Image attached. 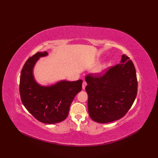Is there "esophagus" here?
Masks as SVG:
<instances>
[{"mask_svg":"<svg viewBox=\"0 0 158 158\" xmlns=\"http://www.w3.org/2000/svg\"><path fill=\"white\" fill-rule=\"evenodd\" d=\"M86 85H87V83L84 81L83 82V84H82V89H85Z\"/></svg>","mask_w":158,"mask_h":158,"instance_id":"1","label":"esophagus"}]
</instances>
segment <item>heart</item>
Masks as SVG:
<instances>
[{
  "label": "heart",
  "mask_w": 158,
  "mask_h": 158,
  "mask_svg": "<svg viewBox=\"0 0 158 158\" xmlns=\"http://www.w3.org/2000/svg\"><path fill=\"white\" fill-rule=\"evenodd\" d=\"M108 66L106 63L102 64L100 65L98 67H97V69L95 70V73L96 74H100L103 72V70H105V69H106V68Z\"/></svg>",
  "instance_id": "heart-1"
}]
</instances>
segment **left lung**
I'll return each mask as SVG.
<instances>
[{"mask_svg": "<svg viewBox=\"0 0 158 158\" xmlns=\"http://www.w3.org/2000/svg\"><path fill=\"white\" fill-rule=\"evenodd\" d=\"M89 115L96 122L106 123L119 119L131 108L137 94V79L132 60L122 55L120 64L102 76L85 77Z\"/></svg>", "mask_w": 158, "mask_h": 158, "instance_id": "1", "label": "left lung"}]
</instances>
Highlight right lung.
I'll return each mask as SVG.
<instances>
[{"label":"right lung","mask_w":158,"mask_h":158,"mask_svg":"<svg viewBox=\"0 0 158 158\" xmlns=\"http://www.w3.org/2000/svg\"><path fill=\"white\" fill-rule=\"evenodd\" d=\"M47 52H37L23 65L19 81V92L23 106L39 122L53 124L64 120L75 96L82 88V80H61L50 85H42L36 81L34 68Z\"/></svg>","instance_id":"1"}]
</instances>
